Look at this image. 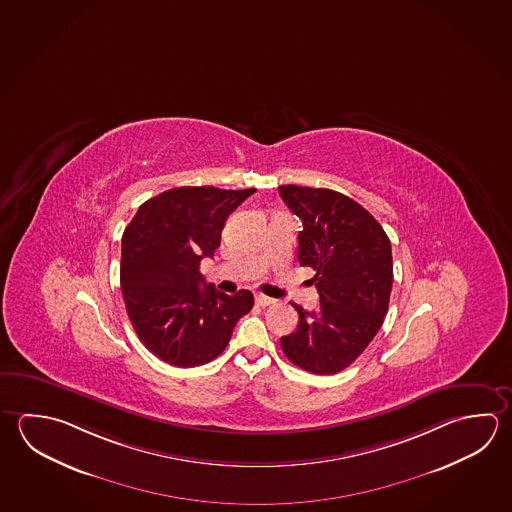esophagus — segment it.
I'll use <instances>...</instances> for the list:
<instances>
[{
  "instance_id": "obj_1",
  "label": "esophagus",
  "mask_w": 512,
  "mask_h": 512,
  "mask_svg": "<svg viewBox=\"0 0 512 512\" xmlns=\"http://www.w3.org/2000/svg\"><path fill=\"white\" fill-rule=\"evenodd\" d=\"M254 301H256L258 307H270V305L276 303V299L267 298V296H263V294H256Z\"/></svg>"
}]
</instances>
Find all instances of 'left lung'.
<instances>
[{"label":"left lung","mask_w":512,"mask_h":512,"mask_svg":"<svg viewBox=\"0 0 512 512\" xmlns=\"http://www.w3.org/2000/svg\"><path fill=\"white\" fill-rule=\"evenodd\" d=\"M301 218L298 261L316 272L319 308L299 305L296 332L281 337L283 354L305 372L332 375L354 363L379 332L393 283L390 238L352 198L332 189L279 186Z\"/></svg>","instance_id":"8db88e82"}]
</instances>
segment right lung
Wrapping results in <instances>:
<instances>
[{
  "label": "right lung",
  "mask_w": 512,
  "mask_h": 512,
  "mask_svg": "<svg viewBox=\"0 0 512 512\" xmlns=\"http://www.w3.org/2000/svg\"><path fill=\"white\" fill-rule=\"evenodd\" d=\"M256 189L175 187L140 205L122 234L126 312L151 354L178 368L209 363L225 350L254 296L205 285L200 261L213 258L227 216Z\"/></svg>",
  "instance_id": "add662e5"
}]
</instances>
